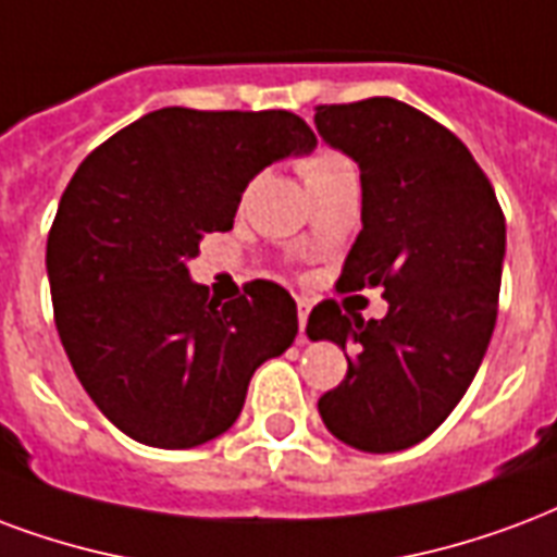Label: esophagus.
Returning a JSON list of instances; mask_svg holds the SVG:
<instances>
[{
    "mask_svg": "<svg viewBox=\"0 0 557 557\" xmlns=\"http://www.w3.org/2000/svg\"><path fill=\"white\" fill-rule=\"evenodd\" d=\"M312 304L307 298H298V321H300V336H304V327H307V319H310Z\"/></svg>",
    "mask_w": 557,
    "mask_h": 557,
    "instance_id": "esophagus-1",
    "label": "esophagus"
}]
</instances>
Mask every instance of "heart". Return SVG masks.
<instances>
[{"mask_svg":"<svg viewBox=\"0 0 557 557\" xmlns=\"http://www.w3.org/2000/svg\"><path fill=\"white\" fill-rule=\"evenodd\" d=\"M354 164L336 150H315L307 159H300V174L307 180V185H319L324 180H333L339 174H351Z\"/></svg>","mask_w":557,"mask_h":557,"instance_id":"obj_1","label":"heart"}]
</instances>
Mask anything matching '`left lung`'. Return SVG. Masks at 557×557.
Instances as JSON below:
<instances>
[{"mask_svg":"<svg viewBox=\"0 0 557 557\" xmlns=\"http://www.w3.org/2000/svg\"><path fill=\"white\" fill-rule=\"evenodd\" d=\"M315 129L360 168L362 230L336 289L381 286L389 304L369 321L336 300L310 312L307 336L348 360L319 413L345 446L389 455L446 422L487 354L505 215L463 141L407 102L319 106Z\"/></svg>","mask_w":557,"mask_h":557,"instance_id":"8db88e82","label":"left lung"}]
</instances>
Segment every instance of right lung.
<instances>
[{
    "label": "right lung",
    "instance_id": "1",
    "mask_svg": "<svg viewBox=\"0 0 557 557\" xmlns=\"http://www.w3.org/2000/svg\"><path fill=\"white\" fill-rule=\"evenodd\" d=\"M292 111L159 109L100 144L70 180L47 274L70 366L111 425L152 448L233 428L259 366L298 336L271 280L218 300L188 274L206 233L233 230L247 183L310 156Z\"/></svg>",
    "mask_w": 557,
    "mask_h": 557
}]
</instances>
